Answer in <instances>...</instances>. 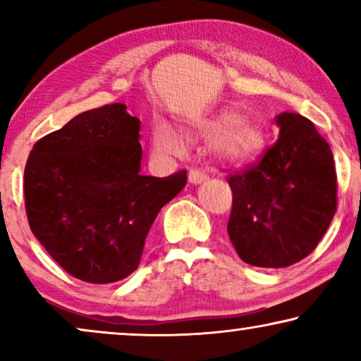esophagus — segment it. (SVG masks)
I'll return each instance as SVG.
<instances>
[{"instance_id":"34e87169","label":"esophagus","mask_w":361,"mask_h":361,"mask_svg":"<svg viewBox=\"0 0 361 361\" xmlns=\"http://www.w3.org/2000/svg\"><path fill=\"white\" fill-rule=\"evenodd\" d=\"M207 177H209V176H207L205 171L190 169V172H189V182H190V184H194V185L202 184V182L207 180Z\"/></svg>"}]
</instances>
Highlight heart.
<instances>
[{
	"instance_id": "heart-1",
	"label": "heart",
	"mask_w": 361,
	"mask_h": 361,
	"mask_svg": "<svg viewBox=\"0 0 361 361\" xmlns=\"http://www.w3.org/2000/svg\"><path fill=\"white\" fill-rule=\"evenodd\" d=\"M190 141L197 137H210V152L226 164L243 166L258 159L266 147V131L258 120L243 116L233 106H225L212 115L190 123L187 130ZM152 142L159 152L171 156L185 154L187 145L179 133L161 121L152 131Z\"/></svg>"
}]
</instances>
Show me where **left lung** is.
Returning a JSON list of instances; mask_svg holds the SVG:
<instances>
[{
    "label": "left lung",
    "mask_w": 361,
    "mask_h": 361,
    "mask_svg": "<svg viewBox=\"0 0 361 361\" xmlns=\"http://www.w3.org/2000/svg\"><path fill=\"white\" fill-rule=\"evenodd\" d=\"M279 137L258 164L228 177L230 241L245 263L286 268L314 251L337 210L329 142L298 113L276 116Z\"/></svg>",
    "instance_id": "1"
}]
</instances>
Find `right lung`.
<instances>
[{
    "label": "right lung",
    "instance_id": "right-lung-1",
    "mask_svg": "<svg viewBox=\"0 0 361 361\" xmlns=\"http://www.w3.org/2000/svg\"><path fill=\"white\" fill-rule=\"evenodd\" d=\"M141 121L113 103L83 111L34 145L24 169L32 233L73 278L125 279L140 266L152 221L187 172L141 176Z\"/></svg>",
    "mask_w": 361,
    "mask_h": 361
}]
</instances>
